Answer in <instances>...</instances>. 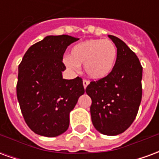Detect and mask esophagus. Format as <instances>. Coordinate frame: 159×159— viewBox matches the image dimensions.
Returning <instances> with one entry per match:
<instances>
[{
	"label": "esophagus",
	"instance_id": "34e87169",
	"mask_svg": "<svg viewBox=\"0 0 159 159\" xmlns=\"http://www.w3.org/2000/svg\"><path fill=\"white\" fill-rule=\"evenodd\" d=\"M83 87H84V89H86L87 88V86H88V85H89V81H88V80H83Z\"/></svg>",
	"mask_w": 159,
	"mask_h": 159
}]
</instances>
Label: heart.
<instances>
[{
    "label": "heart",
    "instance_id": "1",
    "mask_svg": "<svg viewBox=\"0 0 159 159\" xmlns=\"http://www.w3.org/2000/svg\"><path fill=\"white\" fill-rule=\"evenodd\" d=\"M117 54V48L110 40L90 39L74 46L64 63L72 70H77L79 66L83 65L87 76L100 80L112 71Z\"/></svg>",
    "mask_w": 159,
    "mask_h": 159
}]
</instances>
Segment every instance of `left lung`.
Returning <instances> with one entry per match:
<instances>
[{"mask_svg":"<svg viewBox=\"0 0 159 159\" xmlns=\"http://www.w3.org/2000/svg\"><path fill=\"white\" fill-rule=\"evenodd\" d=\"M117 60L107 77L91 82L86 93L92 100L90 114L94 128L106 135H117L136 117L142 96V66L136 54L116 36Z\"/></svg>","mask_w":159,"mask_h":159,"instance_id":"left-lung-1","label":"left lung"}]
</instances>
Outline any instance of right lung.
<instances>
[{
  "mask_svg": "<svg viewBox=\"0 0 159 159\" xmlns=\"http://www.w3.org/2000/svg\"><path fill=\"white\" fill-rule=\"evenodd\" d=\"M79 38L48 36L35 43L19 66L17 97L25 123L34 133L55 137L69 128L70 112L84 93L83 79H64L63 55Z\"/></svg>",
  "mask_w": 159,
  "mask_h": 159,
  "instance_id": "right-lung-1",
  "label": "right lung"
}]
</instances>
